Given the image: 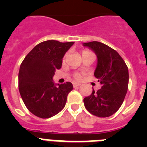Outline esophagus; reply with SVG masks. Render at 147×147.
Returning <instances> with one entry per match:
<instances>
[{
    "mask_svg": "<svg viewBox=\"0 0 147 147\" xmlns=\"http://www.w3.org/2000/svg\"><path fill=\"white\" fill-rule=\"evenodd\" d=\"M73 85H74V88H76V87H79L81 85V84L80 83H77V82H74L73 83Z\"/></svg>",
    "mask_w": 147,
    "mask_h": 147,
    "instance_id": "esophagus-1",
    "label": "esophagus"
}]
</instances>
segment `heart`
Listing matches in <instances>:
<instances>
[{
    "instance_id": "obj_1",
    "label": "heart",
    "mask_w": 147,
    "mask_h": 147,
    "mask_svg": "<svg viewBox=\"0 0 147 147\" xmlns=\"http://www.w3.org/2000/svg\"><path fill=\"white\" fill-rule=\"evenodd\" d=\"M85 52H88V51H84L83 53H85ZM65 57H66V55L64 57V59H65ZM74 77L76 80H79V79H80V75L79 74H74Z\"/></svg>"
}]
</instances>
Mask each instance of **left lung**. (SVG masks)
Here are the masks:
<instances>
[{"label": "left lung", "mask_w": 147, "mask_h": 147, "mask_svg": "<svg viewBox=\"0 0 147 147\" xmlns=\"http://www.w3.org/2000/svg\"><path fill=\"white\" fill-rule=\"evenodd\" d=\"M98 57L94 76L102 88L84 98L88 112L98 117H109L117 112L124 102L129 83V72L119 53L108 45L97 41L85 42Z\"/></svg>", "instance_id": "left-lung-1"}]
</instances>
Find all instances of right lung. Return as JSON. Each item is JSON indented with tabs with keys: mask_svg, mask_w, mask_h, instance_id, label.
Instances as JSON below:
<instances>
[{
	"mask_svg": "<svg viewBox=\"0 0 147 147\" xmlns=\"http://www.w3.org/2000/svg\"><path fill=\"white\" fill-rule=\"evenodd\" d=\"M74 42L47 40L37 44L24 58L18 74L20 96L30 112L41 119H48L64 108L71 82L58 84L52 78L60 69L62 58Z\"/></svg>",
	"mask_w": 147,
	"mask_h": 147,
	"instance_id": "1",
	"label": "right lung"
}]
</instances>
